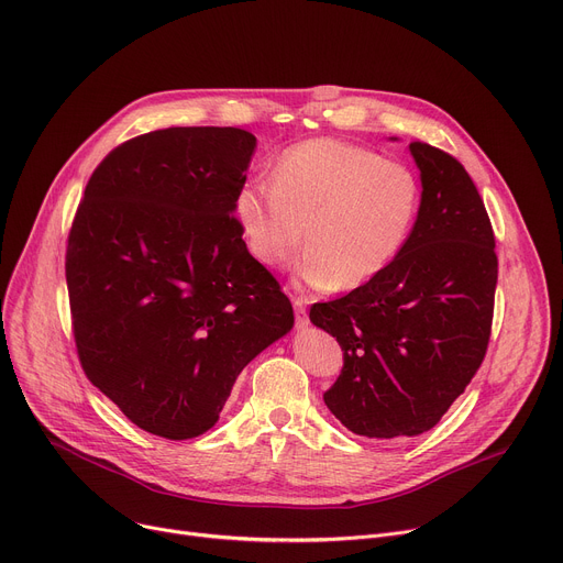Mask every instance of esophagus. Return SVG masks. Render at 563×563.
Listing matches in <instances>:
<instances>
[{"label": "esophagus", "mask_w": 563, "mask_h": 563, "mask_svg": "<svg viewBox=\"0 0 563 563\" xmlns=\"http://www.w3.org/2000/svg\"><path fill=\"white\" fill-rule=\"evenodd\" d=\"M291 303H294V314H296V328H306L310 323L306 301H303V298H294Z\"/></svg>", "instance_id": "34e87169"}]
</instances>
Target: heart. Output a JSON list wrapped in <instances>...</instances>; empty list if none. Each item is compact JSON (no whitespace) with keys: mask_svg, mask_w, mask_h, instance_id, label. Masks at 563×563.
I'll return each mask as SVG.
<instances>
[{"mask_svg":"<svg viewBox=\"0 0 563 563\" xmlns=\"http://www.w3.org/2000/svg\"><path fill=\"white\" fill-rule=\"evenodd\" d=\"M421 180L402 163L340 140H308L283 152L269 178L244 180L233 201L249 253L285 267L303 244L296 280L355 289L383 274L409 240Z\"/></svg>","mask_w":563,"mask_h":563,"instance_id":"obj_1","label":"heart"}]
</instances>
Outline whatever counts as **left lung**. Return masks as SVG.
Here are the masks:
<instances>
[{"label":"left lung","mask_w":563,"mask_h":563,"mask_svg":"<svg viewBox=\"0 0 563 563\" xmlns=\"http://www.w3.org/2000/svg\"><path fill=\"white\" fill-rule=\"evenodd\" d=\"M409 154L423 190L402 251L376 278L310 310L344 351L323 400L368 439L434 428L475 376L492 334L498 257L477 187L441 148L411 142Z\"/></svg>","instance_id":"8db88e82"}]
</instances>
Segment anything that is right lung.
Instances as JSON below:
<instances>
[{"label":"right lung","instance_id":"1","mask_svg":"<svg viewBox=\"0 0 563 563\" xmlns=\"http://www.w3.org/2000/svg\"><path fill=\"white\" fill-rule=\"evenodd\" d=\"M255 144L233 126L133 137L92 172L74 217L65 278L81 366L156 437L208 432L242 368L294 325L233 217Z\"/></svg>","mask_w":563,"mask_h":563}]
</instances>
